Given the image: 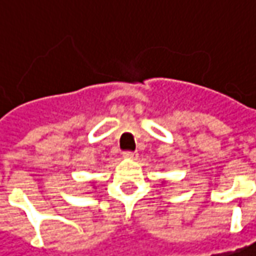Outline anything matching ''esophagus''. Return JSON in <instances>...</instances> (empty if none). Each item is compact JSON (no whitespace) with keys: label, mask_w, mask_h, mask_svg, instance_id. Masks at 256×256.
Segmentation results:
<instances>
[{"label":"esophagus","mask_w":256,"mask_h":256,"mask_svg":"<svg viewBox=\"0 0 256 256\" xmlns=\"http://www.w3.org/2000/svg\"><path fill=\"white\" fill-rule=\"evenodd\" d=\"M124 156H126V158H130V159H134V158H138V152H136V150H134V152L128 150V152H124Z\"/></svg>","instance_id":"34e87169"}]
</instances>
